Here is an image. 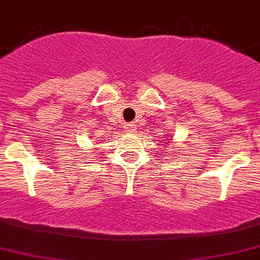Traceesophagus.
Segmentation results:
<instances>
[{"mask_svg":"<svg viewBox=\"0 0 260 260\" xmlns=\"http://www.w3.org/2000/svg\"><path fill=\"white\" fill-rule=\"evenodd\" d=\"M135 125L134 123H127V125H126V132L127 133H135Z\"/></svg>","mask_w":260,"mask_h":260,"instance_id":"esophagus-1","label":"esophagus"}]
</instances>
